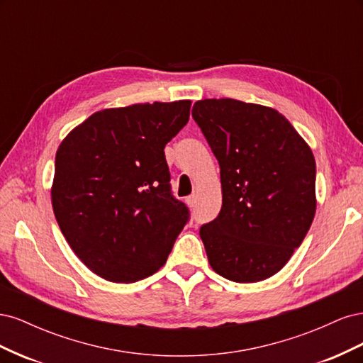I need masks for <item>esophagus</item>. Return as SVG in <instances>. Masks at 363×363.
<instances>
[{"mask_svg": "<svg viewBox=\"0 0 363 363\" xmlns=\"http://www.w3.org/2000/svg\"><path fill=\"white\" fill-rule=\"evenodd\" d=\"M186 203H188V206H189V207H194V206H195V203H196V196H195V195L188 196V199H186Z\"/></svg>", "mask_w": 363, "mask_h": 363, "instance_id": "1", "label": "esophagus"}]
</instances>
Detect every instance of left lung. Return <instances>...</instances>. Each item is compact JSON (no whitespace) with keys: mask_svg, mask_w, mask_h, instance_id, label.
I'll return each instance as SVG.
<instances>
[{"mask_svg":"<svg viewBox=\"0 0 363 363\" xmlns=\"http://www.w3.org/2000/svg\"><path fill=\"white\" fill-rule=\"evenodd\" d=\"M192 118L221 169V212L200 228L208 263L227 280H265L313 221L312 150L286 118L260 104L212 98L196 101Z\"/></svg>","mask_w":363,"mask_h":363,"instance_id":"8db88e82","label":"left lung"}]
</instances>
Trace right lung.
Returning a JSON list of instances; mask_svg holds the SVG:
<instances>
[{"mask_svg": "<svg viewBox=\"0 0 363 363\" xmlns=\"http://www.w3.org/2000/svg\"><path fill=\"white\" fill-rule=\"evenodd\" d=\"M189 111V100L104 108L60 144L52 211L77 257L104 280L133 283L159 271L189 221L163 151Z\"/></svg>", "mask_w": 363, "mask_h": 363, "instance_id": "1", "label": "right lung"}]
</instances>
